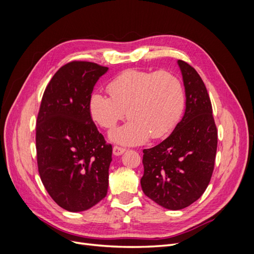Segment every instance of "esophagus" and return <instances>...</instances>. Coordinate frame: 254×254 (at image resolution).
<instances>
[{
    "label": "esophagus",
    "mask_w": 254,
    "mask_h": 254,
    "mask_svg": "<svg viewBox=\"0 0 254 254\" xmlns=\"http://www.w3.org/2000/svg\"><path fill=\"white\" fill-rule=\"evenodd\" d=\"M125 151H126V149L123 148V147H120V146H114V147H113V155L114 156H121Z\"/></svg>",
    "instance_id": "obj_1"
}]
</instances>
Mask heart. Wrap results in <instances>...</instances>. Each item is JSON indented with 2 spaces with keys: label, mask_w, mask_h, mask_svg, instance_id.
Returning <instances> with one entry per match:
<instances>
[{
  "label": "heart",
  "mask_w": 254,
  "mask_h": 254,
  "mask_svg": "<svg viewBox=\"0 0 254 254\" xmlns=\"http://www.w3.org/2000/svg\"><path fill=\"white\" fill-rule=\"evenodd\" d=\"M110 96L92 93L91 117L105 129L113 128L128 114L129 122L110 133L119 144H143L150 135L159 139L178 124L186 109L187 96L181 80L168 72L129 68L107 86Z\"/></svg>",
  "instance_id": "heart-1"
}]
</instances>
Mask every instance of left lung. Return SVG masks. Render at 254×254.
Returning <instances> with one entry per match:
<instances>
[{"mask_svg":"<svg viewBox=\"0 0 254 254\" xmlns=\"http://www.w3.org/2000/svg\"><path fill=\"white\" fill-rule=\"evenodd\" d=\"M187 104L182 120L170 136L144 149V194L168 210H181L204 193L211 180L217 149L212 104L200 76L178 60Z\"/></svg>","mask_w":254,"mask_h":254,"instance_id":"left-lung-1","label":"left lung"}]
</instances>
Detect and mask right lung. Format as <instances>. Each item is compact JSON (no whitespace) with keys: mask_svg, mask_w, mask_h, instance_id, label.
<instances>
[{"mask_svg":"<svg viewBox=\"0 0 254 254\" xmlns=\"http://www.w3.org/2000/svg\"><path fill=\"white\" fill-rule=\"evenodd\" d=\"M108 67L88 61L61 66L49 82L38 113V171L59 206L82 212L106 197L112 146L91 118L89 101Z\"/></svg>","mask_w":254,"mask_h":254,"instance_id":"add662e5","label":"right lung"}]
</instances>
